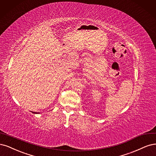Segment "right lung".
I'll use <instances>...</instances> for the list:
<instances>
[{
	"instance_id": "1",
	"label": "right lung",
	"mask_w": 156,
	"mask_h": 156,
	"mask_svg": "<svg viewBox=\"0 0 156 156\" xmlns=\"http://www.w3.org/2000/svg\"><path fill=\"white\" fill-rule=\"evenodd\" d=\"M33 113H35V114H38V113H37V112H32Z\"/></svg>"
}]
</instances>
